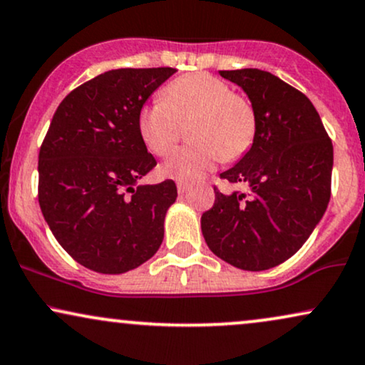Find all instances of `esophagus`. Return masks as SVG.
Listing matches in <instances>:
<instances>
[{
    "mask_svg": "<svg viewBox=\"0 0 365 365\" xmlns=\"http://www.w3.org/2000/svg\"><path fill=\"white\" fill-rule=\"evenodd\" d=\"M190 190H191L190 184H186V182H178V191H179V195H187V192H190Z\"/></svg>",
    "mask_w": 365,
    "mask_h": 365,
    "instance_id": "1",
    "label": "esophagus"
}]
</instances>
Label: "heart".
<instances>
[{"label": "heart", "instance_id": "b5f03b06", "mask_svg": "<svg viewBox=\"0 0 365 365\" xmlns=\"http://www.w3.org/2000/svg\"><path fill=\"white\" fill-rule=\"evenodd\" d=\"M190 147L170 155L162 173L181 182L203 179L220 160H235L249 150L255 137L254 108L235 96L222 79L206 73L178 78L159 98L138 111L137 127L143 145L164 157L175 147L181 123L191 121Z\"/></svg>", "mask_w": 365, "mask_h": 365}]
</instances>
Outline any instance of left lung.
Here are the masks:
<instances>
[{"label": "left lung", "instance_id": "left-lung-1", "mask_svg": "<svg viewBox=\"0 0 365 365\" xmlns=\"http://www.w3.org/2000/svg\"><path fill=\"white\" fill-rule=\"evenodd\" d=\"M244 89L254 108V142L220 175L249 186V196L215 191L201 217L206 244L244 271H265L294 255L330 201L334 147L313 103L267 71H220Z\"/></svg>", "mask_w": 365, "mask_h": 365}]
</instances>
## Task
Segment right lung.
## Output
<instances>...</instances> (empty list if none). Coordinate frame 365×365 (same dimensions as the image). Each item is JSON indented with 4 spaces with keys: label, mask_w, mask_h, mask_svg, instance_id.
Wrapping results in <instances>:
<instances>
[{
    "label": "right lung",
    "mask_w": 365,
    "mask_h": 365,
    "mask_svg": "<svg viewBox=\"0 0 365 365\" xmlns=\"http://www.w3.org/2000/svg\"><path fill=\"white\" fill-rule=\"evenodd\" d=\"M173 67L113 69L58 105L38 154V203L67 254L101 274L147 262L178 197L174 181L138 184L155 168L137 118Z\"/></svg>",
    "instance_id": "add662e5"
}]
</instances>
